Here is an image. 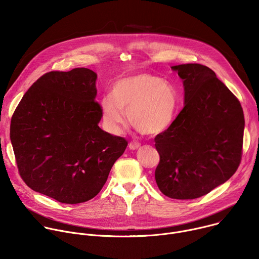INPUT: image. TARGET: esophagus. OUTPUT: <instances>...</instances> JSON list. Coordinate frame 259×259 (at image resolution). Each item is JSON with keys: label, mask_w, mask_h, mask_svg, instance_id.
<instances>
[{"label": "esophagus", "mask_w": 259, "mask_h": 259, "mask_svg": "<svg viewBox=\"0 0 259 259\" xmlns=\"http://www.w3.org/2000/svg\"><path fill=\"white\" fill-rule=\"evenodd\" d=\"M139 147H140V144H139L138 142H136V141H131V142L129 143V149L132 150V151L138 150Z\"/></svg>", "instance_id": "obj_1"}]
</instances>
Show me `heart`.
<instances>
[{
  "mask_svg": "<svg viewBox=\"0 0 259 259\" xmlns=\"http://www.w3.org/2000/svg\"><path fill=\"white\" fill-rule=\"evenodd\" d=\"M178 104L174 87L150 73L117 81L110 97L101 100L102 120L112 133L129 122L144 135H158L172 124Z\"/></svg>",
  "mask_w": 259,
  "mask_h": 259,
  "instance_id": "heart-1",
  "label": "heart"
}]
</instances>
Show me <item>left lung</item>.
<instances>
[{
  "instance_id": "1",
  "label": "left lung",
  "mask_w": 259,
  "mask_h": 259,
  "mask_svg": "<svg viewBox=\"0 0 259 259\" xmlns=\"http://www.w3.org/2000/svg\"><path fill=\"white\" fill-rule=\"evenodd\" d=\"M183 81L184 106L155 137L159 190L177 200L207 195L237 171L245 120L238 98L215 72L199 63L172 66Z\"/></svg>"
}]
</instances>
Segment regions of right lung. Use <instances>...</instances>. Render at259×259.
<instances>
[{"mask_svg":"<svg viewBox=\"0 0 259 259\" xmlns=\"http://www.w3.org/2000/svg\"><path fill=\"white\" fill-rule=\"evenodd\" d=\"M96 78L85 67L46 72L25 92L11 119L20 177L32 191L60 203L93 199L128 145L98 126Z\"/></svg>","mask_w":259,"mask_h":259,"instance_id":"right-lung-1","label":"right lung"}]
</instances>
